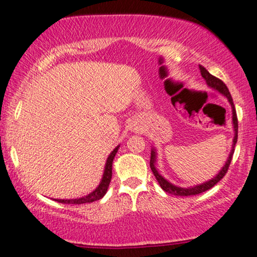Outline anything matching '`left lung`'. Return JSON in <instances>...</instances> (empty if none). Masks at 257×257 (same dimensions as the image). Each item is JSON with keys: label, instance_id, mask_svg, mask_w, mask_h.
I'll use <instances>...</instances> for the list:
<instances>
[{"label": "left lung", "instance_id": "8db88e82", "mask_svg": "<svg viewBox=\"0 0 257 257\" xmlns=\"http://www.w3.org/2000/svg\"><path fill=\"white\" fill-rule=\"evenodd\" d=\"M199 68H200L201 76H203L204 79H205V81H206L207 85H209L210 87L215 88L216 91H218V92H220V93L223 94V96H226L227 98H228L230 105H232V109H233V126H234V134L235 135H234V138H233L232 152H230L228 160H227L226 165L222 167L221 171L218 172V175L216 176V177L212 178V180L207 181V182L203 183V184H199V186L192 187V188H181V187H176V186H174V184L167 182V181L163 177V176H160L159 172L157 171V169H155V165H154V164H155V152L152 151V154H151V169H152L153 174H154V176H155V178H157V181H158V182H159L160 187L165 192L170 193V194L180 195V197H188V195L200 194V193H203V192L207 191V189L212 188V187H214L216 183L220 182L222 178L224 177V175L227 174V171H228L229 165H230V161H232L233 153H234L235 143H237V140H238V117H237V113H235L234 104H233L232 96H230L228 88H227V86L224 85V82L222 81V80H220V79H218V77H216V76H214V75L210 74L209 71H207L203 65H199Z\"/></svg>", "mask_w": 257, "mask_h": 257}]
</instances>
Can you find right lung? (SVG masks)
Returning a JSON list of instances; mask_svg holds the SVG:
<instances>
[{
  "label": "right lung",
  "instance_id": "add662e5",
  "mask_svg": "<svg viewBox=\"0 0 257 257\" xmlns=\"http://www.w3.org/2000/svg\"><path fill=\"white\" fill-rule=\"evenodd\" d=\"M117 149H119V147H116V148L111 152V154L109 155L108 159H106L104 175H103L102 182H100L99 186H98V188H96V191H93L91 194L86 195V197L80 198V199H68V200H64V199H57V201L63 204H85V203H93V201L99 200L100 198L104 197L106 191H108L109 183H110V180H111V166H113V160H114L115 154H116Z\"/></svg>",
  "mask_w": 257,
  "mask_h": 257
}]
</instances>
